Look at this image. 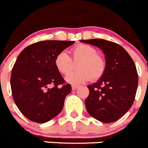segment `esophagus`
<instances>
[{
	"mask_svg": "<svg viewBox=\"0 0 148 148\" xmlns=\"http://www.w3.org/2000/svg\"><path fill=\"white\" fill-rule=\"evenodd\" d=\"M77 88H78V86H77V85H73V86H72V90H76Z\"/></svg>",
	"mask_w": 148,
	"mask_h": 148,
	"instance_id": "1",
	"label": "esophagus"
}]
</instances>
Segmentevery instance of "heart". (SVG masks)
Segmentation results:
<instances>
[{
  "label": "heart",
  "instance_id": "obj_1",
  "mask_svg": "<svg viewBox=\"0 0 148 148\" xmlns=\"http://www.w3.org/2000/svg\"><path fill=\"white\" fill-rule=\"evenodd\" d=\"M72 59L65 51L60 52L55 58V68L62 75H67L72 71L73 62H79L78 71L70 73L66 77L68 83L77 84L85 83L90 79L92 81L99 80L106 71L104 58L98 55L97 49L85 44L76 45L71 49Z\"/></svg>",
  "mask_w": 148,
  "mask_h": 148
}]
</instances>
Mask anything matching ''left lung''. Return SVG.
Listing matches in <instances>:
<instances>
[{
	"mask_svg": "<svg viewBox=\"0 0 148 148\" xmlns=\"http://www.w3.org/2000/svg\"><path fill=\"white\" fill-rule=\"evenodd\" d=\"M80 42L99 47L106 58L103 76L88 86L86 109L97 120L112 123L123 116L133 104L138 86L135 64L128 52L115 42L103 39Z\"/></svg>",
	"mask_w": 148,
	"mask_h": 148,
	"instance_id": "1",
	"label": "left lung"
}]
</instances>
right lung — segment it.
<instances>
[{
    "label": "right lung",
    "instance_id": "right-lung-1",
    "mask_svg": "<svg viewBox=\"0 0 148 148\" xmlns=\"http://www.w3.org/2000/svg\"><path fill=\"white\" fill-rule=\"evenodd\" d=\"M74 41L47 40L24 48L11 75L13 99L20 112L32 122L45 123L59 114L71 92L55 68V58Z\"/></svg>",
    "mask_w": 148,
    "mask_h": 148
}]
</instances>
